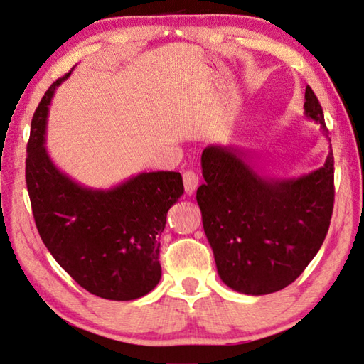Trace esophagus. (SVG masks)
<instances>
[{"label": "esophagus", "instance_id": "34e87169", "mask_svg": "<svg viewBox=\"0 0 364 364\" xmlns=\"http://www.w3.org/2000/svg\"><path fill=\"white\" fill-rule=\"evenodd\" d=\"M183 187L185 193L193 195L195 190L198 188V183H200V177L195 173V171H185L183 173Z\"/></svg>", "mask_w": 364, "mask_h": 364}]
</instances>
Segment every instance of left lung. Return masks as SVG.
Returning a JSON list of instances; mask_svg holds the SVG:
<instances>
[{"instance_id": "8db88e82", "label": "left lung", "mask_w": 364, "mask_h": 364, "mask_svg": "<svg viewBox=\"0 0 364 364\" xmlns=\"http://www.w3.org/2000/svg\"><path fill=\"white\" fill-rule=\"evenodd\" d=\"M304 100L306 115L326 136L323 111L309 85ZM244 159V150L235 147H205V182L196 201L220 279L239 293L267 294L294 282L325 241L334 205V159L330 150L320 169L276 181L258 176Z\"/></svg>"}]
</instances>
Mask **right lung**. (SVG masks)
<instances>
[{
	"label": "right lung",
	"mask_w": 364,
	"mask_h": 364,
	"mask_svg": "<svg viewBox=\"0 0 364 364\" xmlns=\"http://www.w3.org/2000/svg\"><path fill=\"white\" fill-rule=\"evenodd\" d=\"M71 71L44 93L31 120L25 179L39 236L82 289L114 301L138 299L161 277L160 236L171 205L183 195L181 173L156 171L111 190L82 187L55 166L44 147L52 97Z\"/></svg>",
	"instance_id": "add662e5"
}]
</instances>
